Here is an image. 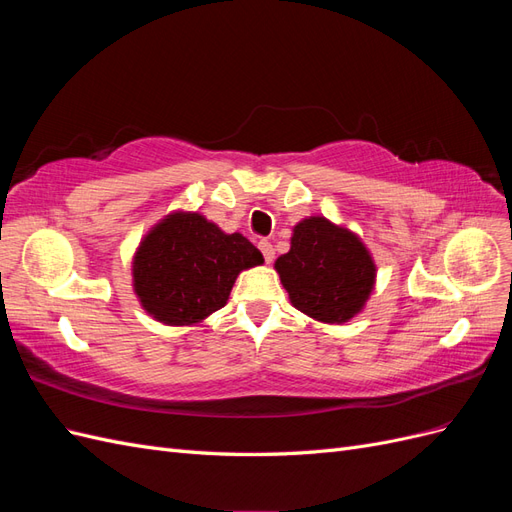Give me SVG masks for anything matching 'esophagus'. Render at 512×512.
Returning <instances> with one entry per match:
<instances>
[{"label":"esophagus","instance_id":"1","mask_svg":"<svg viewBox=\"0 0 512 512\" xmlns=\"http://www.w3.org/2000/svg\"><path fill=\"white\" fill-rule=\"evenodd\" d=\"M258 247H260V252H262V256H265V262H267V265H271V262H273V258H275V250H273V245H271L269 241H265V239H262V241L258 243Z\"/></svg>","mask_w":512,"mask_h":512}]
</instances>
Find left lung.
Instances as JSON below:
<instances>
[{
    "label": "left lung",
    "mask_w": 512,
    "mask_h": 512,
    "mask_svg": "<svg viewBox=\"0 0 512 512\" xmlns=\"http://www.w3.org/2000/svg\"><path fill=\"white\" fill-rule=\"evenodd\" d=\"M275 269L290 303L329 324L359 314L376 280V265L363 241L327 218L294 226L290 252L275 260Z\"/></svg>",
    "instance_id": "8db88e82"
}]
</instances>
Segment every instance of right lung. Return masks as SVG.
Instances as JSON below:
<instances>
[{"mask_svg":"<svg viewBox=\"0 0 512 512\" xmlns=\"http://www.w3.org/2000/svg\"><path fill=\"white\" fill-rule=\"evenodd\" d=\"M256 265L262 254L239 232L226 235L198 213H173L138 247L134 292L153 318L183 327L224 307L237 275Z\"/></svg>","mask_w":512,"mask_h":512,"instance_id":"obj_1","label":"right lung"}]
</instances>
